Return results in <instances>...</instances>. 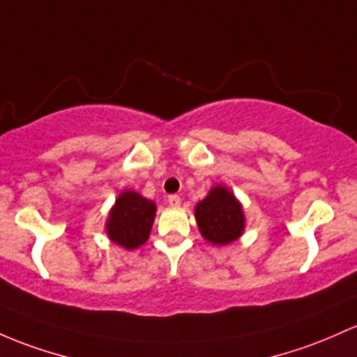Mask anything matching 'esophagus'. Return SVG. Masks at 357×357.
<instances>
[{
	"mask_svg": "<svg viewBox=\"0 0 357 357\" xmlns=\"http://www.w3.org/2000/svg\"><path fill=\"white\" fill-rule=\"evenodd\" d=\"M167 203H169L171 206H179L181 205V197H179V195H169V197H167Z\"/></svg>",
	"mask_w": 357,
	"mask_h": 357,
	"instance_id": "obj_1",
	"label": "esophagus"
}]
</instances>
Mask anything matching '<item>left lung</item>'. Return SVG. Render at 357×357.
<instances>
[{
    "instance_id": "8db88e82",
    "label": "left lung",
    "mask_w": 357,
    "mask_h": 357,
    "mask_svg": "<svg viewBox=\"0 0 357 357\" xmlns=\"http://www.w3.org/2000/svg\"><path fill=\"white\" fill-rule=\"evenodd\" d=\"M199 232L213 244H229L244 230V215L238 202L227 188L217 186L195 210Z\"/></svg>"
}]
</instances>
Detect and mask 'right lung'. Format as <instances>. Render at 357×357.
<instances>
[{"mask_svg": "<svg viewBox=\"0 0 357 357\" xmlns=\"http://www.w3.org/2000/svg\"><path fill=\"white\" fill-rule=\"evenodd\" d=\"M155 205L135 191H125L109 213L107 232L115 244L135 249L147 241L154 222Z\"/></svg>", "mask_w": 357, "mask_h": 357, "instance_id": "right-lung-1", "label": "right lung"}]
</instances>
